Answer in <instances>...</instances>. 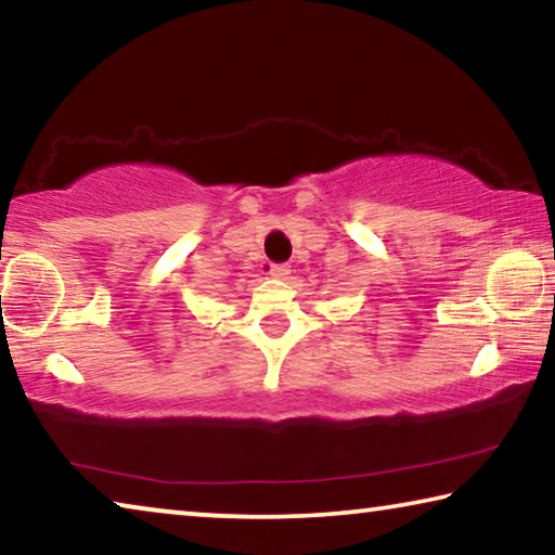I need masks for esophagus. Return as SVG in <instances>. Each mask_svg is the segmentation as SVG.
I'll return each mask as SVG.
<instances>
[{
	"label": "esophagus",
	"mask_w": 555,
	"mask_h": 555,
	"mask_svg": "<svg viewBox=\"0 0 555 555\" xmlns=\"http://www.w3.org/2000/svg\"><path fill=\"white\" fill-rule=\"evenodd\" d=\"M288 271L291 269L286 264H269V276L271 279H286Z\"/></svg>",
	"instance_id": "1"
}]
</instances>
